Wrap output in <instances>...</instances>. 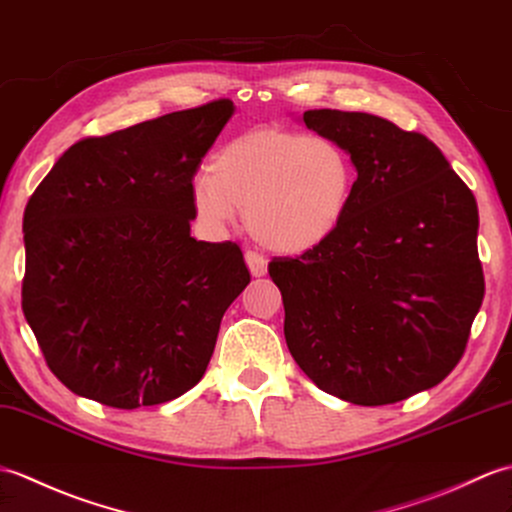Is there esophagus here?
I'll list each match as a JSON object with an SVG mask.
<instances>
[{
    "instance_id": "1",
    "label": "esophagus",
    "mask_w": 512,
    "mask_h": 512,
    "mask_svg": "<svg viewBox=\"0 0 512 512\" xmlns=\"http://www.w3.org/2000/svg\"><path fill=\"white\" fill-rule=\"evenodd\" d=\"M244 259H246V266H248V270H251L253 277H264L266 275L268 264H266L264 255H259L255 251H246Z\"/></svg>"
}]
</instances>
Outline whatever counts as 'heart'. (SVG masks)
<instances>
[{"instance_id": "b5f03b06", "label": "heart", "mask_w": 512, "mask_h": 512, "mask_svg": "<svg viewBox=\"0 0 512 512\" xmlns=\"http://www.w3.org/2000/svg\"><path fill=\"white\" fill-rule=\"evenodd\" d=\"M355 168L338 141L259 126L227 141L192 181L196 218L222 231L244 211L270 251L296 255L327 242L353 200Z\"/></svg>"}]
</instances>
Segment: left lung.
<instances>
[{"label":"left lung","instance_id":"left-lung-1","mask_svg":"<svg viewBox=\"0 0 512 512\" xmlns=\"http://www.w3.org/2000/svg\"><path fill=\"white\" fill-rule=\"evenodd\" d=\"M303 122L358 170L327 242L268 264L283 334L312 382L358 406L441 384L467 349L484 299L478 205L443 152L384 117L305 111Z\"/></svg>","mask_w":512,"mask_h":512}]
</instances>
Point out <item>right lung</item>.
Returning <instances> with one entry per match:
<instances>
[{
	"mask_svg": "<svg viewBox=\"0 0 512 512\" xmlns=\"http://www.w3.org/2000/svg\"><path fill=\"white\" fill-rule=\"evenodd\" d=\"M231 115L222 98L80 139L30 196L21 307L76 395L135 410L205 375L251 281L235 242L189 235L194 174Z\"/></svg>",
	"mask_w": 512,
	"mask_h": 512,
	"instance_id": "right-lung-1",
	"label": "right lung"
}]
</instances>
